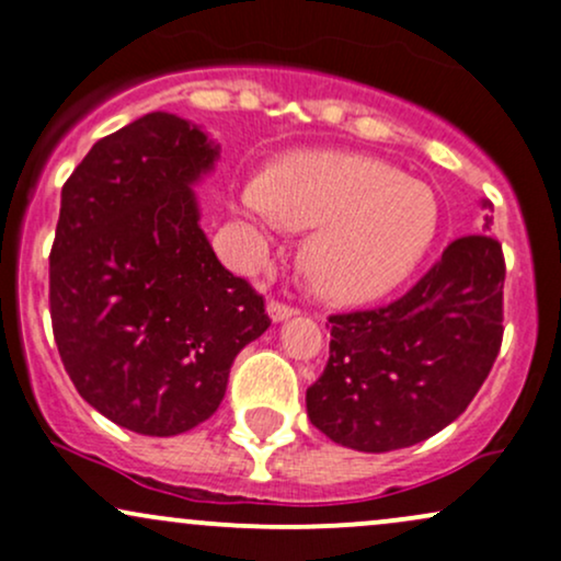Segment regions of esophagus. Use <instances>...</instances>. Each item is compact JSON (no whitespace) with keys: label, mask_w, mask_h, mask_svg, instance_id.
<instances>
[{"label":"esophagus","mask_w":561,"mask_h":561,"mask_svg":"<svg viewBox=\"0 0 561 561\" xmlns=\"http://www.w3.org/2000/svg\"><path fill=\"white\" fill-rule=\"evenodd\" d=\"M267 312H270V318H273L275 322H280V320H288V318H294V314H296V307L286 305V301L270 299V305H267Z\"/></svg>","instance_id":"esophagus-1"}]
</instances>
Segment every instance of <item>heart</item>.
Wrapping results in <instances>:
<instances>
[{"instance_id":"obj_1","label":"heart","mask_w":561,"mask_h":561,"mask_svg":"<svg viewBox=\"0 0 561 561\" xmlns=\"http://www.w3.org/2000/svg\"><path fill=\"white\" fill-rule=\"evenodd\" d=\"M249 213L291 228H318L309 273L339 301H370L423 262L438 233L433 188L365 154L312 151L280 162L267 183L243 188Z\"/></svg>"}]
</instances>
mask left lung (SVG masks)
Masks as SVG:
<instances>
[{
  "instance_id": "8db88e82",
  "label": "left lung",
  "mask_w": 561,
  "mask_h": 561,
  "mask_svg": "<svg viewBox=\"0 0 561 561\" xmlns=\"http://www.w3.org/2000/svg\"><path fill=\"white\" fill-rule=\"evenodd\" d=\"M491 222L451 241L401 299L328 318L331 357L307 388L318 431L380 454L436 436L467 410L504 335L506 265Z\"/></svg>"
}]
</instances>
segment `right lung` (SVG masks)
<instances>
[{
  "mask_svg": "<svg viewBox=\"0 0 561 561\" xmlns=\"http://www.w3.org/2000/svg\"><path fill=\"white\" fill-rule=\"evenodd\" d=\"M217 147L149 112L99 138L62 186L49 252L57 352L78 393L141 436L213 417L236 354L270 328L265 299L217 260L191 186Z\"/></svg>",
  "mask_w": 561,
  "mask_h": 561,
  "instance_id": "1",
  "label": "right lung"
}]
</instances>
